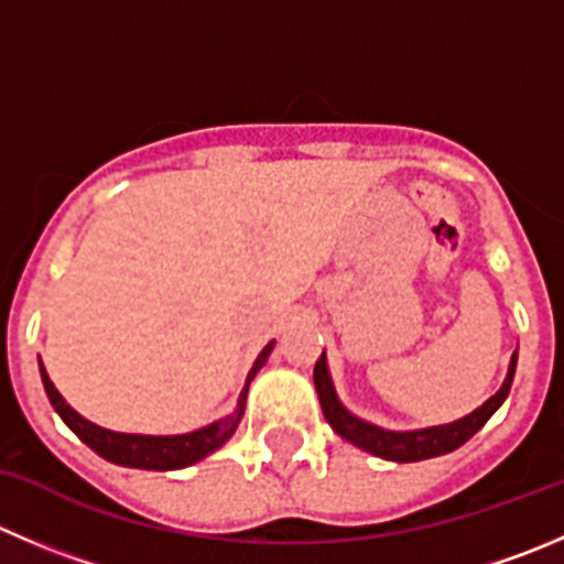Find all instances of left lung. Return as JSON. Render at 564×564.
Returning a JSON list of instances; mask_svg holds the SVG:
<instances>
[{
	"mask_svg": "<svg viewBox=\"0 0 564 564\" xmlns=\"http://www.w3.org/2000/svg\"><path fill=\"white\" fill-rule=\"evenodd\" d=\"M516 364H518V349L512 352L510 371H507V380L482 408H477L474 413H468L466 419L452 421V424H444V427H430V430H415V433H388V430L375 427L369 421L355 419L349 410H344V404L338 402L336 391H333L330 375H327L325 352L319 355L314 366V386L316 393H319L322 413H325L327 424L341 435L349 444L360 446V449L371 452L377 457H386V460L393 463H415V460H427V457L446 455V452H455L457 446L466 444L474 433L485 427V421L501 408V402L507 399L512 388V377H516Z\"/></svg>",
	"mask_w": 564,
	"mask_h": 564,
	"instance_id": "1",
	"label": "left lung"
}]
</instances>
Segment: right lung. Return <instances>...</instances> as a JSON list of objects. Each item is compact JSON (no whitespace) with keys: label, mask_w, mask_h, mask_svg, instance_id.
I'll return each mask as SVG.
<instances>
[{"label":"right lung","mask_w":564,"mask_h":564,"mask_svg":"<svg viewBox=\"0 0 564 564\" xmlns=\"http://www.w3.org/2000/svg\"><path fill=\"white\" fill-rule=\"evenodd\" d=\"M272 341L267 344L264 352L256 358L253 371L248 377V386L253 380L256 371L261 369V364L270 355ZM41 377H43V388L48 393V402L54 404V410L59 413V419L68 424L70 430L76 433V438L85 441L96 455H101L104 460L115 463V466H126V468H145V471H176V468H187L193 463L204 460L206 455H212L215 449H220L228 438L237 430L239 419L245 413V399H248V386H245L242 397H239L237 410L226 419L215 421L209 427L195 430V433L187 435H123V433H112V430H101L96 424H90L87 419H82L70 404H65V399L59 397V391L54 388V382L48 380L46 369L41 364Z\"/></svg>","instance_id":"1"}]
</instances>
